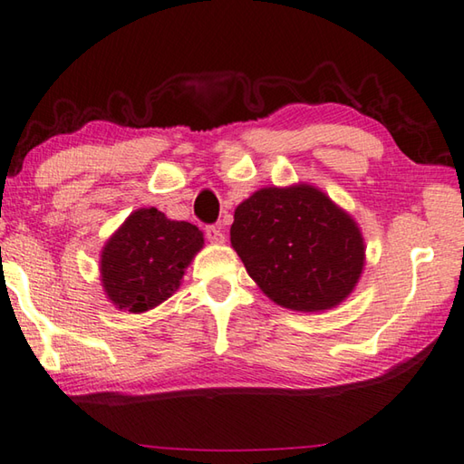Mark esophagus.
<instances>
[{"instance_id": "1", "label": "esophagus", "mask_w": 464, "mask_h": 464, "mask_svg": "<svg viewBox=\"0 0 464 464\" xmlns=\"http://www.w3.org/2000/svg\"><path fill=\"white\" fill-rule=\"evenodd\" d=\"M206 238L211 242V245H224V240H226L222 227H219V226H208L206 227Z\"/></svg>"}]
</instances>
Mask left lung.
Masks as SVG:
<instances>
[{"label": "left lung", "mask_w": 464, "mask_h": 464, "mask_svg": "<svg viewBox=\"0 0 464 464\" xmlns=\"http://www.w3.org/2000/svg\"><path fill=\"white\" fill-rule=\"evenodd\" d=\"M230 242L263 294L294 312L346 302L364 269L356 219L320 187H263L234 209Z\"/></svg>", "instance_id": "1"}]
</instances>
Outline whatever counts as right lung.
Listing matches in <instances>:
<instances>
[{
	"instance_id": "1",
	"label": "right lung",
	"mask_w": 464,
	"mask_h": 464,
	"mask_svg": "<svg viewBox=\"0 0 464 464\" xmlns=\"http://www.w3.org/2000/svg\"><path fill=\"white\" fill-rule=\"evenodd\" d=\"M201 248L198 226L169 219L157 208L134 209L102 248L103 294L118 310H154L179 289Z\"/></svg>"
}]
</instances>
